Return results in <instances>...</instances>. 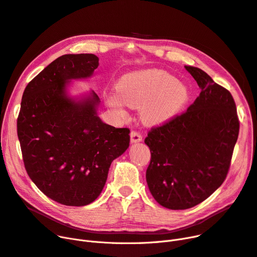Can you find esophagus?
<instances>
[{
  "label": "esophagus",
  "mask_w": 257,
  "mask_h": 257,
  "mask_svg": "<svg viewBox=\"0 0 257 257\" xmlns=\"http://www.w3.org/2000/svg\"><path fill=\"white\" fill-rule=\"evenodd\" d=\"M130 138H131V142H132V143H139V142H141V141L143 140L142 134H141L139 131H137V130L131 131Z\"/></svg>",
  "instance_id": "34e87169"
}]
</instances>
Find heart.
I'll return each instance as SVG.
<instances>
[{
    "label": "heart",
    "mask_w": 257,
    "mask_h": 257,
    "mask_svg": "<svg viewBox=\"0 0 257 257\" xmlns=\"http://www.w3.org/2000/svg\"><path fill=\"white\" fill-rule=\"evenodd\" d=\"M188 100L186 86L176 77L160 70L131 73L116 84V94L107 98L109 106L121 111L123 104L141 108L146 124L157 125L176 115Z\"/></svg>",
    "instance_id": "1"
}]
</instances>
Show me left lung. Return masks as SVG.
<instances>
[{
    "instance_id": "obj_1",
    "label": "left lung",
    "mask_w": 257,
    "mask_h": 257,
    "mask_svg": "<svg viewBox=\"0 0 257 257\" xmlns=\"http://www.w3.org/2000/svg\"><path fill=\"white\" fill-rule=\"evenodd\" d=\"M184 67L197 81L199 97L186 111L152 127L145 139L151 151L148 186L170 209L194 207L222 185L239 131L230 91L198 67Z\"/></svg>"
}]
</instances>
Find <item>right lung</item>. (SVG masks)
Here are the masks:
<instances>
[{
    "label": "right lung",
    "mask_w": 257,
    "mask_h": 257,
    "mask_svg": "<svg viewBox=\"0 0 257 257\" xmlns=\"http://www.w3.org/2000/svg\"><path fill=\"white\" fill-rule=\"evenodd\" d=\"M99 66L93 54H67L50 63L26 86L18 116V137L25 169L50 199L84 206L105 185L113 159L129 147V128L99 118V97L76 102L65 82L89 77Z\"/></svg>",
    "instance_id": "obj_1"
}]
</instances>
